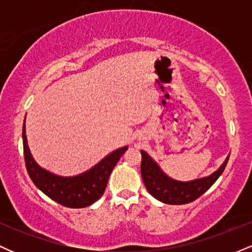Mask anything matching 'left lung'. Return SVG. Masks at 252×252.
<instances>
[{
    "label": "left lung",
    "instance_id": "1",
    "mask_svg": "<svg viewBox=\"0 0 252 252\" xmlns=\"http://www.w3.org/2000/svg\"><path fill=\"white\" fill-rule=\"evenodd\" d=\"M141 175L147 190L155 199L169 205L189 204L204 194L224 172L230 158L227 155L224 163L209 176L192 181H178L164 174L160 166L144 150H141Z\"/></svg>",
    "mask_w": 252,
    "mask_h": 252
}]
</instances>
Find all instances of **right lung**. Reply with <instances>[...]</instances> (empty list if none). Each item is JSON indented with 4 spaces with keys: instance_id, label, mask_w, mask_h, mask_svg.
<instances>
[{
    "instance_id": "obj_1",
    "label": "right lung",
    "mask_w": 252,
    "mask_h": 252,
    "mask_svg": "<svg viewBox=\"0 0 252 252\" xmlns=\"http://www.w3.org/2000/svg\"><path fill=\"white\" fill-rule=\"evenodd\" d=\"M26 168L34 185L52 200L71 209L90 206L103 195L109 176L128 147L116 149L99 161L96 166L76 176H59L41 168L31 154L26 136V124L22 128Z\"/></svg>"
}]
</instances>
